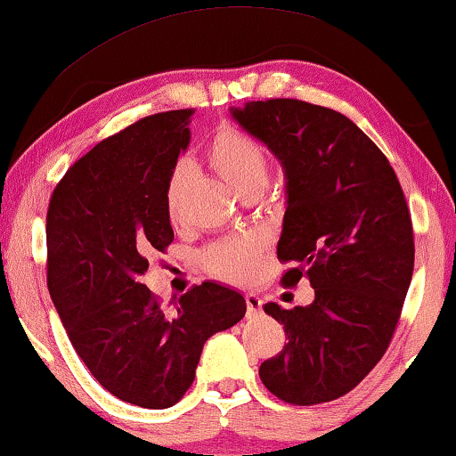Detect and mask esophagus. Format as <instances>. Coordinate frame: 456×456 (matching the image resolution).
I'll return each instance as SVG.
<instances>
[{
	"instance_id": "34e87169",
	"label": "esophagus",
	"mask_w": 456,
	"mask_h": 456,
	"mask_svg": "<svg viewBox=\"0 0 456 456\" xmlns=\"http://www.w3.org/2000/svg\"><path fill=\"white\" fill-rule=\"evenodd\" d=\"M244 302H247V316H259L263 300L256 294H247L244 296Z\"/></svg>"
}]
</instances>
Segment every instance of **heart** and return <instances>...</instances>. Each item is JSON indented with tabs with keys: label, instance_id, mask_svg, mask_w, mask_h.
<instances>
[{
	"label": "heart",
	"instance_id": "heart-1",
	"mask_svg": "<svg viewBox=\"0 0 456 456\" xmlns=\"http://www.w3.org/2000/svg\"><path fill=\"white\" fill-rule=\"evenodd\" d=\"M206 160L209 168L220 176V179L244 200L250 195H263L272 164L265 148L244 131L224 125L214 135L209 143ZM189 183V168L179 164L170 175L167 184V214L173 222L179 220L181 203L184 197V189ZM261 247L253 239H226L209 247L201 253V265L208 273L217 280L242 283L253 277L256 265H259Z\"/></svg>",
	"mask_w": 456,
	"mask_h": 456
}]
</instances>
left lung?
I'll list each match as a JSON object with an SVG mask.
<instances>
[{
	"label": "left lung",
	"mask_w": 456,
	"mask_h": 456,
	"mask_svg": "<svg viewBox=\"0 0 456 456\" xmlns=\"http://www.w3.org/2000/svg\"><path fill=\"white\" fill-rule=\"evenodd\" d=\"M234 121L265 143L286 175L277 259L308 306L265 313L288 343L261 364L263 385L292 405L339 399L379 364L413 275V228L397 175L379 146L338 110L296 98L247 102Z\"/></svg>",
	"instance_id": "obj_1"
}]
</instances>
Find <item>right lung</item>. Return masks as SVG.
<instances>
[{
    "label": "right lung",
    "instance_id": "right-lung-1",
    "mask_svg": "<svg viewBox=\"0 0 456 456\" xmlns=\"http://www.w3.org/2000/svg\"><path fill=\"white\" fill-rule=\"evenodd\" d=\"M191 115L143 117L96 143L47 212V286L71 346L109 393L148 409L173 407L193 385L203 343L247 313L242 294L216 281L173 296V308L142 283L148 255L175 239L167 184Z\"/></svg>",
    "mask_w": 456,
    "mask_h": 456
}]
</instances>
